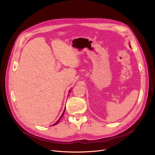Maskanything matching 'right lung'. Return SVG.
Returning a JSON list of instances; mask_svg holds the SVG:
<instances>
[{
	"label": "right lung",
	"mask_w": 155,
	"mask_h": 155,
	"mask_svg": "<svg viewBox=\"0 0 155 155\" xmlns=\"http://www.w3.org/2000/svg\"><path fill=\"white\" fill-rule=\"evenodd\" d=\"M70 91H69V92H70ZM65 110H64V112H63V113H62V115H61V116L60 117V118L58 119V121H57L56 123H54V124L53 125H57V123H58L59 122V121L60 120V119H61V118H62V117L64 116V112H65Z\"/></svg>",
	"instance_id": "right-lung-1"
}]
</instances>
